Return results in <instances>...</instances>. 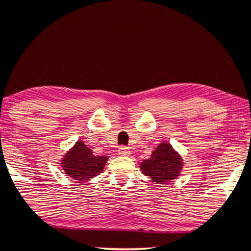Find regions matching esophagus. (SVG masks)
<instances>
[{"label": "esophagus", "mask_w": 251, "mask_h": 251, "mask_svg": "<svg viewBox=\"0 0 251 251\" xmlns=\"http://www.w3.org/2000/svg\"><path fill=\"white\" fill-rule=\"evenodd\" d=\"M119 155H128L129 154V148L126 147V146H120L118 149Z\"/></svg>", "instance_id": "obj_1"}]
</instances>
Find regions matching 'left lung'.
<instances>
[{"mask_svg": "<svg viewBox=\"0 0 251 251\" xmlns=\"http://www.w3.org/2000/svg\"><path fill=\"white\" fill-rule=\"evenodd\" d=\"M140 168L142 173L151 177L153 182L162 184L178 176L182 169V161L169 144H160L151 158L145 160Z\"/></svg>", "mask_w": 251, "mask_h": 251, "instance_id": "obj_1", "label": "left lung"}]
</instances>
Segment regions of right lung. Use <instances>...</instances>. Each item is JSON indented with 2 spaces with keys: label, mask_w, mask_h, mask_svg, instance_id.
Segmentation results:
<instances>
[{
  "label": "right lung",
  "mask_w": 251,
  "mask_h": 251,
  "mask_svg": "<svg viewBox=\"0 0 251 251\" xmlns=\"http://www.w3.org/2000/svg\"><path fill=\"white\" fill-rule=\"evenodd\" d=\"M107 161L106 156H95L93 151L82 141H77L74 148L62 160L65 173L78 182H84L102 173Z\"/></svg>",
  "instance_id": "add662e5"
}]
</instances>
